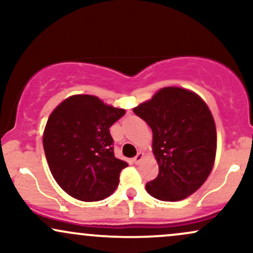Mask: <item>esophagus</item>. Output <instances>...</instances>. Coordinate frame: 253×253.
I'll return each instance as SVG.
<instances>
[{
  "instance_id": "1",
  "label": "esophagus",
  "mask_w": 253,
  "mask_h": 253,
  "mask_svg": "<svg viewBox=\"0 0 253 253\" xmlns=\"http://www.w3.org/2000/svg\"><path fill=\"white\" fill-rule=\"evenodd\" d=\"M143 157H144V153H143V152H139L138 155H136V156L134 157V158H133V162H134L135 164H138L139 162H140L141 159H143Z\"/></svg>"
}]
</instances>
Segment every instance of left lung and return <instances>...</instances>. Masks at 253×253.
I'll return each mask as SVG.
<instances>
[{"mask_svg": "<svg viewBox=\"0 0 253 253\" xmlns=\"http://www.w3.org/2000/svg\"><path fill=\"white\" fill-rule=\"evenodd\" d=\"M133 112L152 129L159 165L147 193L170 202L195 193L210 176L216 153L215 123L205 101L187 89L168 86Z\"/></svg>", "mask_w": 253, "mask_h": 253, "instance_id": "obj_1", "label": "left lung"}]
</instances>
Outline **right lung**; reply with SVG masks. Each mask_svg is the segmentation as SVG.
Returning <instances> with one entry per match:
<instances>
[{"label":"right lung","instance_id":"add662e5","mask_svg":"<svg viewBox=\"0 0 253 253\" xmlns=\"http://www.w3.org/2000/svg\"><path fill=\"white\" fill-rule=\"evenodd\" d=\"M124 115V109L91 95H74L52 112L42 145L52 175L65 193L85 202L114 193L128 164L114 156L109 128Z\"/></svg>","mask_w":253,"mask_h":253}]
</instances>
